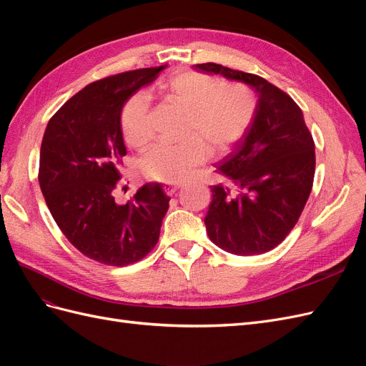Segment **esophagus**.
<instances>
[{
  "instance_id": "obj_1",
  "label": "esophagus",
  "mask_w": 366,
  "mask_h": 366,
  "mask_svg": "<svg viewBox=\"0 0 366 366\" xmlns=\"http://www.w3.org/2000/svg\"><path fill=\"white\" fill-rule=\"evenodd\" d=\"M163 189H164V192H166V194L172 197L177 191L180 189V184H164V186H163Z\"/></svg>"
}]
</instances>
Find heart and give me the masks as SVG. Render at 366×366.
Listing matches in <instances>:
<instances>
[{"mask_svg":"<svg viewBox=\"0 0 366 366\" xmlns=\"http://www.w3.org/2000/svg\"><path fill=\"white\" fill-rule=\"evenodd\" d=\"M164 93L187 113L180 142H159L139 159V169L152 180L182 182L210 154H221L244 136L254 114V97L246 85L224 84L198 71H180L164 84ZM120 128L132 148L151 139L149 101L136 94L125 104Z\"/></svg>","mask_w":366,"mask_h":366,"instance_id":"heart-1","label":"heart"}]
</instances>
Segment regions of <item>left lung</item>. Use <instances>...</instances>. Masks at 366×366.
<instances>
[{"mask_svg": "<svg viewBox=\"0 0 366 366\" xmlns=\"http://www.w3.org/2000/svg\"><path fill=\"white\" fill-rule=\"evenodd\" d=\"M197 70L250 85L258 104L250 127L217 171L224 183L210 186L204 218L210 241L229 253H265L285 239L301 217L315 179V142L301 108L264 77L219 64Z\"/></svg>", "mask_w": 366, "mask_h": 366, "instance_id": "obj_1", "label": "left lung"}]
</instances>
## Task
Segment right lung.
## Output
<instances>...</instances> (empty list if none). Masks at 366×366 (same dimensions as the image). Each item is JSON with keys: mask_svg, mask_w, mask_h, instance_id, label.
Segmentation results:
<instances>
[{"mask_svg": "<svg viewBox=\"0 0 366 366\" xmlns=\"http://www.w3.org/2000/svg\"><path fill=\"white\" fill-rule=\"evenodd\" d=\"M166 65L92 82L49 120L39 154V186L51 217L86 258L134 264L156 247L169 197L159 183L143 184L125 204L114 202L119 166L127 154L120 128L125 102Z\"/></svg>", "mask_w": 366, "mask_h": 366, "instance_id": "add662e5", "label": "right lung"}]
</instances>
